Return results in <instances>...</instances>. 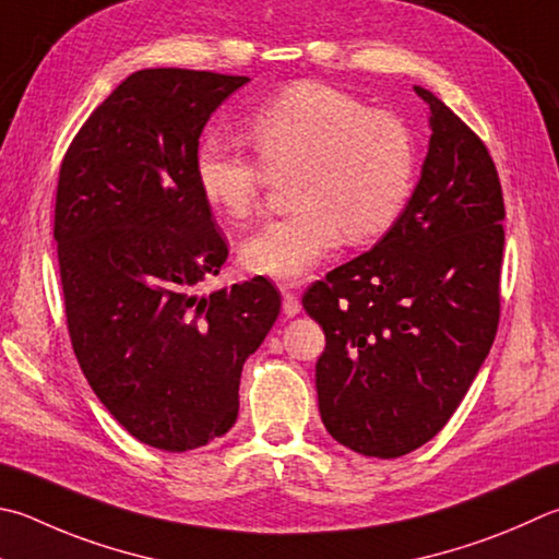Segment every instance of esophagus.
Listing matches in <instances>:
<instances>
[{
	"label": "esophagus",
	"instance_id": "1",
	"mask_svg": "<svg viewBox=\"0 0 559 559\" xmlns=\"http://www.w3.org/2000/svg\"><path fill=\"white\" fill-rule=\"evenodd\" d=\"M296 286H298V283H288V286L281 288V293H283V312H286L288 318H293V314L300 312V302L296 298V290H293Z\"/></svg>",
	"mask_w": 559,
	"mask_h": 559
}]
</instances>
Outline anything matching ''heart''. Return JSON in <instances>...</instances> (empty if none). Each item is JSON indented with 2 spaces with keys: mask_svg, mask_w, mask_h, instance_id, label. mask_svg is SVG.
<instances>
[{
  "mask_svg": "<svg viewBox=\"0 0 559 559\" xmlns=\"http://www.w3.org/2000/svg\"><path fill=\"white\" fill-rule=\"evenodd\" d=\"M253 155L212 134L200 141L195 180L202 200L241 225L257 215L273 182L288 180L293 210L241 247L259 276L293 281L337 247L383 237L408 205L415 141L405 121L369 109L322 83H298L247 119Z\"/></svg>",
  "mask_w": 559,
  "mask_h": 559,
  "instance_id": "obj_1",
  "label": "heart"
}]
</instances>
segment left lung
I'll return each instance as SVG.
<instances>
[{
    "label": "left lung",
    "mask_w": 559,
    "mask_h": 559,
    "mask_svg": "<svg viewBox=\"0 0 559 559\" xmlns=\"http://www.w3.org/2000/svg\"><path fill=\"white\" fill-rule=\"evenodd\" d=\"M403 215L377 247L314 281L302 308L324 330L314 364L328 432L393 460L432 440L469 391L501 318L503 190L484 141L442 99Z\"/></svg>",
    "instance_id": "1"
}]
</instances>
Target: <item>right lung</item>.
<instances>
[{
    "instance_id": "obj_1",
    "label": "right lung",
    "mask_w": 559,
    "mask_h": 559,
    "mask_svg": "<svg viewBox=\"0 0 559 559\" xmlns=\"http://www.w3.org/2000/svg\"><path fill=\"white\" fill-rule=\"evenodd\" d=\"M247 83L139 70L60 160L53 239L70 342L105 408L156 450L205 448L235 425L241 367L281 312L263 276L195 293L229 253L198 190V139Z\"/></svg>"
}]
</instances>
